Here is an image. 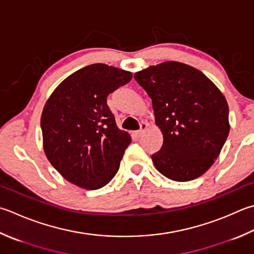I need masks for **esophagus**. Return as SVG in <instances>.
I'll return each instance as SVG.
<instances>
[{"label": "esophagus", "instance_id": "34e87169", "mask_svg": "<svg viewBox=\"0 0 254 254\" xmlns=\"http://www.w3.org/2000/svg\"><path fill=\"white\" fill-rule=\"evenodd\" d=\"M147 127H148V126H147V124H146V123H141V124H140V129H139V130H137V131L135 132L136 137H137V138L141 137V136H142V133L145 132V130L147 129Z\"/></svg>", "mask_w": 254, "mask_h": 254}]
</instances>
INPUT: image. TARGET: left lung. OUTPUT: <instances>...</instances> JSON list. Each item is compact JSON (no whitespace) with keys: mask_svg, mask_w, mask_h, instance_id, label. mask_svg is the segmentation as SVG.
Instances as JSON below:
<instances>
[{"mask_svg":"<svg viewBox=\"0 0 254 254\" xmlns=\"http://www.w3.org/2000/svg\"><path fill=\"white\" fill-rule=\"evenodd\" d=\"M133 77L151 98L164 136L160 150L151 156L157 170L175 181L203 175L230 131L222 93L201 71L179 62L149 66Z\"/></svg>","mask_w":254,"mask_h":254,"instance_id":"obj_1","label":"left lung"}]
</instances>
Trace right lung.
I'll return each instance as SVG.
<instances>
[{"label": "right lung", "instance_id": "right-lung-1", "mask_svg": "<svg viewBox=\"0 0 254 254\" xmlns=\"http://www.w3.org/2000/svg\"><path fill=\"white\" fill-rule=\"evenodd\" d=\"M131 78L130 71L88 65L64 79L47 99L41 117L43 147L69 183L96 190L117 174L131 138L117 127L107 96Z\"/></svg>", "mask_w": 254, "mask_h": 254}]
</instances>
